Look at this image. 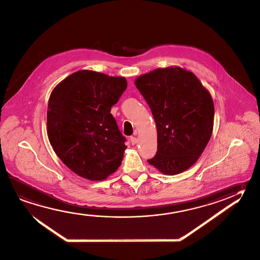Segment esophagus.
I'll return each mask as SVG.
<instances>
[{
	"mask_svg": "<svg viewBox=\"0 0 260 260\" xmlns=\"http://www.w3.org/2000/svg\"><path fill=\"white\" fill-rule=\"evenodd\" d=\"M130 141H131V144H132L133 145H136V144H137V142H138V140H137V137H132L131 138H130Z\"/></svg>",
	"mask_w": 260,
	"mask_h": 260,
	"instance_id": "obj_1",
	"label": "esophagus"
}]
</instances>
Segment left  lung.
<instances>
[{
  "label": "left lung",
  "instance_id": "obj_1",
  "mask_svg": "<svg viewBox=\"0 0 260 260\" xmlns=\"http://www.w3.org/2000/svg\"><path fill=\"white\" fill-rule=\"evenodd\" d=\"M136 86L157 130V152L148 163L169 176L185 171L211 137L215 108L210 93L192 72L176 66L140 75Z\"/></svg>",
  "mask_w": 260,
  "mask_h": 260
}]
</instances>
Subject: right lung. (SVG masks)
I'll return each mask as SVG.
<instances>
[{
  "instance_id": "right-lung-1",
  "label": "right lung",
  "mask_w": 260,
  "mask_h": 260,
  "mask_svg": "<svg viewBox=\"0 0 260 260\" xmlns=\"http://www.w3.org/2000/svg\"><path fill=\"white\" fill-rule=\"evenodd\" d=\"M126 87L124 77L82 70L53 89L47 110L49 141L76 175L105 180L121 166L127 146L111 107Z\"/></svg>"
}]
</instances>
